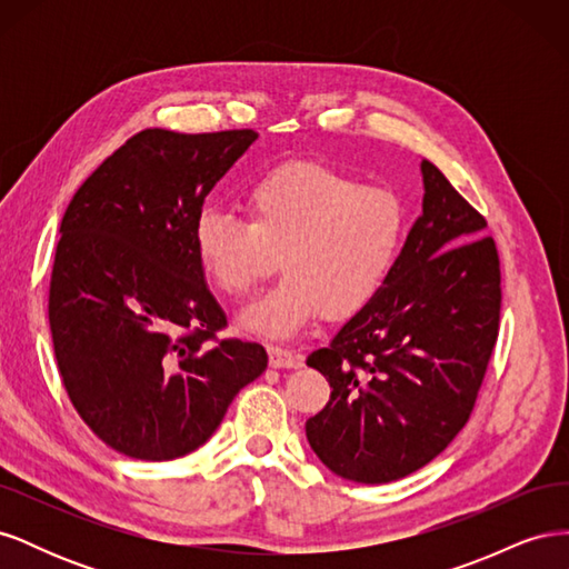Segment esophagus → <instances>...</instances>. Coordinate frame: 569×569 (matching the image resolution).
Returning a JSON list of instances; mask_svg holds the SVG:
<instances>
[{"label":"esophagus","mask_w":569,"mask_h":569,"mask_svg":"<svg viewBox=\"0 0 569 569\" xmlns=\"http://www.w3.org/2000/svg\"><path fill=\"white\" fill-rule=\"evenodd\" d=\"M268 356H270L272 368H299L301 366V356H297L295 351H289L284 347H274V343H270L268 347Z\"/></svg>","instance_id":"1"}]
</instances>
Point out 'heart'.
I'll return each mask as SVG.
<instances>
[{
    "label": "heart",
    "instance_id": "1",
    "mask_svg": "<svg viewBox=\"0 0 569 569\" xmlns=\"http://www.w3.org/2000/svg\"><path fill=\"white\" fill-rule=\"evenodd\" d=\"M249 222L206 209L194 249L209 280L242 299L278 268L284 278L247 306L239 327L287 339L320 313L349 318L380 291L406 234V206L387 184H360L313 161L280 163L244 192Z\"/></svg>",
    "mask_w": 569,
    "mask_h": 569
}]
</instances>
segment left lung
Segmentation results:
<instances>
[{"label": "left lung", "instance_id": "8db88e82", "mask_svg": "<svg viewBox=\"0 0 569 569\" xmlns=\"http://www.w3.org/2000/svg\"><path fill=\"white\" fill-rule=\"evenodd\" d=\"M422 216L385 284L306 363L332 393L306 420L316 456L358 485L420 470L468 422L501 316L487 220L422 159Z\"/></svg>", "mask_w": 569, "mask_h": 569}]
</instances>
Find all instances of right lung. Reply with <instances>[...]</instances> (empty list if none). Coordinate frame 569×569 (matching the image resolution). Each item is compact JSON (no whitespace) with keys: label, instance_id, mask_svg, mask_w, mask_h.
Listing matches in <instances>:
<instances>
[{"label":"right lung","instance_id":"obj_1","mask_svg":"<svg viewBox=\"0 0 569 569\" xmlns=\"http://www.w3.org/2000/svg\"><path fill=\"white\" fill-rule=\"evenodd\" d=\"M253 130L149 128L82 182L61 220L49 330L68 399L113 451L173 460L211 439L239 389L268 366L222 339L194 222Z\"/></svg>","mask_w":569,"mask_h":569}]
</instances>
